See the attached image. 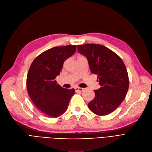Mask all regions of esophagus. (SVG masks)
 Here are the masks:
<instances>
[{"mask_svg": "<svg viewBox=\"0 0 152 152\" xmlns=\"http://www.w3.org/2000/svg\"><path fill=\"white\" fill-rule=\"evenodd\" d=\"M75 92H83V91L84 88H80V87H76V88H75Z\"/></svg>", "mask_w": 152, "mask_h": 152, "instance_id": "34e87169", "label": "esophagus"}]
</instances>
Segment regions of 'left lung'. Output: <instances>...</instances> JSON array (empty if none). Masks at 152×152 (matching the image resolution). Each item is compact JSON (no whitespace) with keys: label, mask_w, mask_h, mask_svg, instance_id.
Instances as JSON below:
<instances>
[{"label":"left lung","mask_w":152,"mask_h":152,"mask_svg":"<svg viewBox=\"0 0 152 152\" xmlns=\"http://www.w3.org/2000/svg\"><path fill=\"white\" fill-rule=\"evenodd\" d=\"M78 51L86 56L92 74L97 75L100 88L94 90V99L88 104L96 115H106L113 112L125 98L129 87L126 66L117 54L99 44L77 45Z\"/></svg>","instance_id":"obj_1"}]
</instances>
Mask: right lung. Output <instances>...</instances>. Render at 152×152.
Instances as JSON below:
<instances>
[{"instance_id":"obj_1","label":"right lung","mask_w":152,"mask_h":152,"mask_svg":"<svg viewBox=\"0 0 152 152\" xmlns=\"http://www.w3.org/2000/svg\"><path fill=\"white\" fill-rule=\"evenodd\" d=\"M76 45L55 47L36 57L28 70L27 88L34 105L47 116L56 118L68 108L75 90L62 88L56 78L65 60L76 50Z\"/></svg>"}]
</instances>
